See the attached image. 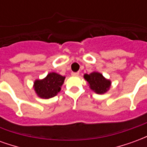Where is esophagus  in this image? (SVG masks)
<instances>
[{"label": "esophagus", "mask_w": 147, "mask_h": 147, "mask_svg": "<svg viewBox=\"0 0 147 147\" xmlns=\"http://www.w3.org/2000/svg\"><path fill=\"white\" fill-rule=\"evenodd\" d=\"M80 75V72H71V76H78Z\"/></svg>", "instance_id": "esophagus-1"}]
</instances>
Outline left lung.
<instances>
[{"label": "left lung", "instance_id": "8db88e82", "mask_svg": "<svg viewBox=\"0 0 147 147\" xmlns=\"http://www.w3.org/2000/svg\"><path fill=\"white\" fill-rule=\"evenodd\" d=\"M84 79L87 81L90 89L98 94H103L108 91L111 86V81L105 79L102 74L93 71L90 74H85Z\"/></svg>", "mask_w": 147, "mask_h": 147}]
</instances>
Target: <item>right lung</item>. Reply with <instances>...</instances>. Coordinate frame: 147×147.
I'll list each match as a JSON object with an SVG mask.
<instances>
[{"mask_svg":"<svg viewBox=\"0 0 147 147\" xmlns=\"http://www.w3.org/2000/svg\"><path fill=\"white\" fill-rule=\"evenodd\" d=\"M64 80V76L56 72H50L44 79L35 80L33 87L39 98H51L61 91Z\"/></svg>","mask_w":147,"mask_h":147,"instance_id":"1","label":"right lung"}]
</instances>
